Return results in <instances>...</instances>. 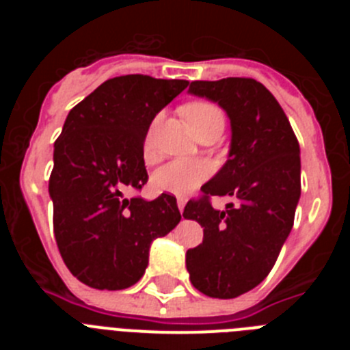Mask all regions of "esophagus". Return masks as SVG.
Returning a JSON list of instances; mask_svg holds the SVG:
<instances>
[{
  "mask_svg": "<svg viewBox=\"0 0 350 350\" xmlns=\"http://www.w3.org/2000/svg\"><path fill=\"white\" fill-rule=\"evenodd\" d=\"M177 205H178V210H180V213L184 212V206H185V200H184V198H178Z\"/></svg>",
  "mask_w": 350,
  "mask_h": 350,
  "instance_id": "obj_1",
  "label": "esophagus"
}]
</instances>
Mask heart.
<instances>
[{
  "mask_svg": "<svg viewBox=\"0 0 350 350\" xmlns=\"http://www.w3.org/2000/svg\"><path fill=\"white\" fill-rule=\"evenodd\" d=\"M184 117L189 122L194 135L202 131L212 122H224V113L217 105L210 101H193L182 108ZM148 131L145 138V157L148 156V140H150ZM210 165L203 159H175L166 163L156 170L150 178V185L157 193H170V194H187L198 185L208 178Z\"/></svg>",
  "mask_w": 350,
  "mask_h": 350,
  "instance_id": "1",
  "label": "heart"
}]
</instances>
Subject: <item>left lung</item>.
<instances>
[{
    "label": "left lung",
    "mask_w": 350,
    "mask_h": 350,
    "mask_svg": "<svg viewBox=\"0 0 350 350\" xmlns=\"http://www.w3.org/2000/svg\"><path fill=\"white\" fill-rule=\"evenodd\" d=\"M189 92L224 108L231 148L202 196L184 208V217L203 228V242L187 250L185 265L200 293L237 298L267 279L295 224L301 194L299 144L279 101L258 80H194ZM212 196H233L237 203L215 211Z\"/></svg>",
    "instance_id": "obj_1"
}]
</instances>
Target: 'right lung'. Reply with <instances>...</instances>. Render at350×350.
<instances>
[{
	"label": "right lung",
	"instance_id": "add662e5",
	"mask_svg": "<svg viewBox=\"0 0 350 350\" xmlns=\"http://www.w3.org/2000/svg\"><path fill=\"white\" fill-rule=\"evenodd\" d=\"M187 80L122 75L103 82L71 108L54 144L49 193L54 234L73 277L94 289H126L148 265L154 238L180 222L177 200L126 198L148 175L144 142L148 126Z\"/></svg>",
	"mask_w": 350,
	"mask_h": 350
}]
</instances>
